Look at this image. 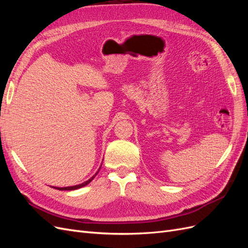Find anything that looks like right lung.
Here are the masks:
<instances>
[{
  "mask_svg": "<svg viewBox=\"0 0 248 248\" xmlns=\"http://www.w3.org/2000/svg\"><path fill=\"white\" fill-rule=\"evenodd\" d=\"M99 170H100V167H99V169H98V170H97L95 174L92 176V177H90L89 179H87L86 181H84V182H81V183H78V184H77V185H71V186H64V187H56V186H54L56 189H60V190H74V189H78V188H80V187H84V186H86L87 184H89L90 182L92 181V180L95 178V176L97 175V172L99 171Z\"/></svg>",
  "mask_w": 248,
  "mask_h": 248,
  "instance_id": "add662e5",
  "label": "right lung"
}]
</instances>
